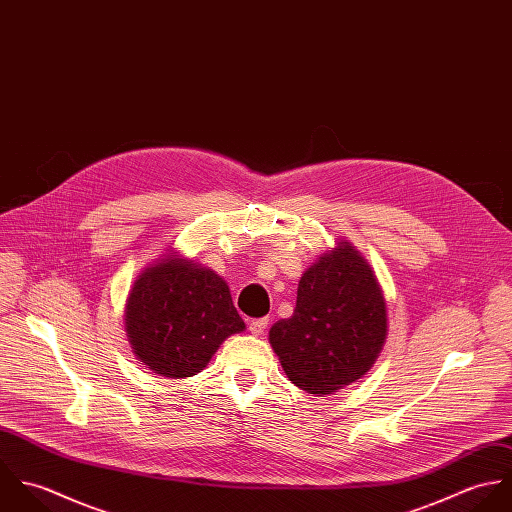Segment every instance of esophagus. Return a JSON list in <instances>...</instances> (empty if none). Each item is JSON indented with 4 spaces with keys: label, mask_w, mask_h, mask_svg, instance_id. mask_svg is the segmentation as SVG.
<instances>
[{
    "label": "esophagus",
    "mask_w": 512,
    "mask_h": 512,
    "mask_svg": "<svg viewBox=\"0 0 512 512\" xmlns=\"http://www.w3.org/2000/svg\"><path fill=\"white\" fill-rule=\"evenodd\" d=\"M266 327H268V319H266V317L252 319V321L248 323V329H250L252 335H262V333L266 331Z\"/></svg>",
    "instance_id": "1"
}]
</instances>
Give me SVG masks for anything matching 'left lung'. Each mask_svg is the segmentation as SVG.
I'll return each mask as SVG.
<instances>
[{
	"label": "left lung",
	"mask_w": 512,
	"mask_h": 512,
	"mask_svg": "<svg viewBox=\"0 0 512 512\" xmlns=\"http://www.w3.org/2000/svg\"><path fill=\"white\" fill-rule=\"evenodd\" d=\"M386 339V303L365 258L349 242L323 254L299 280L290 319L270 343L295 386L331 394L374 365Z\"/></svg>",
	"instance_id": "left-lung-1"
}]
</instances>
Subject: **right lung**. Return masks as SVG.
I'll list each match as a JSON object with an SVG mask.
<instances>
[{
    "label": "right lung",
    "mask_w": 512,
    "mask_h": 512,
    "mask_svg": "<svg viewBox=\"0 0 512 512\" xmlns=\"http://www.w3.org/2000/svg\"><path fill=\"white\" fill-rule=\"evenodd\" d=\"M126 331L147 368L185 378L201 372L226 337L244 331V321L215 272L165 258L134 282Z\"/></svg>",
    "instance_id": "right-lung-1"
}]
</instances>
